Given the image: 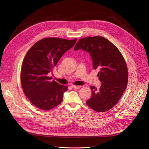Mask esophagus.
I'll return each mask as SVG.
<instances>
[{
	"mask_svg": "<svg viewBox=\"0 0 149 149\" xmlns=\"http://www.w3.org/2000/svg\"><path fill=\"white\" fill-rule=\"evenodd\" d=\"M72 88H73V89H79V88H81V86H74V85H73L71 86Z\"/></svg>",
	"mask_w": 149,
	"mask_h": 149,
	"instance_id": "1",
	"label": "esophagus"
}]
</instances>
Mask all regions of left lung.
<instances>
[{"instance_id": "left-lung-1", "label": "left lung", "mask_w": 149, "mask_h": 149, "mask_svg": "<svg viewBox=\"0 0 149 149\" xmlns=\"http://www.w3.org/2000/svg\"><path fill=\"white\" fill-rule=\"evenodd\" d=\"M89 53L94 70L101 82L100 89L91 86L92 95L86 104L96 112H106L113 107L123 96L128 81L125 61L119 49L107 39L89 37L80 39L74 50Z\"/></svg>"}]
</instances>
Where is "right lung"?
<instances>
[{
    "label": "right lung",
    "mask_w": 149,
    "mask_h": 149,
    "mask_svg": "<svg viewBox=\"0 0 149 149\" xmlns=\"http://www.w3.org/2000/svg\"><path fill=\"white\" fill-rule=\"evenodd\" d=\"M77 39L43 38L26 53L21 69L20 81L26 97L42 110L59 105L68 87L52 80V73L63 54L73 47Z\"/></svg>",
    "instance_id": "add662e5"
}]
</instances>
